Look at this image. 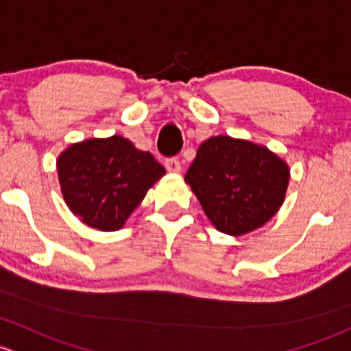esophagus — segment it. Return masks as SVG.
Wrapping results in <instances>:
<instances>
[{"label":"esophagus","instance_id":"34e87169","mask_svg":"<svg viewBox=\"0 0 351 351\" xmlns=\"http://www.w3.org/2000/svg\"><path fill=\"white\" fill-rule=\"evenodd\" d=\"M165 169H167L169 172H172V174H179L180 172V162L177 160V158H167L165 160Z\"/></svg>","mask_w":351,"mask_h":351}]
</instances>
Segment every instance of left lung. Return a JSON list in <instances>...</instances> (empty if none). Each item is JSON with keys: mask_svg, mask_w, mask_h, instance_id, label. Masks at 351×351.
I'll use <instances>...</instances> for the list:
<instances>
[{"mask_svg": "<svg viewBox=\"0 0 351 351\" xmlns=\"http://www.w3.org/2000/svg\"><path fill=\"white\" fill-rule=\"evenodd\" d=\"M184 179L215 228L241 237L279 211L289 167L267 147L218 135L201 143Z\"/></svg>", "mask_w": 351, "mask_h": 351, "instance_id": "1", "label": "left lung"}]
</instances>
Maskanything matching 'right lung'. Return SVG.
<instances>
[{
  "mask_svg": "<svg viewBox=\"0 0 351 351\" xmlns=\"http://www.w3.org/2000/svg\"><path fill=\"white\" fill-rule=\"evenodd\" d=\"M57 172L64 201L82 223L117 231L165 169L150 152L113 135L72 143L57 158Z\"/></svg>",
  "mask_w": 351,
  "mask_h": 351,
  "instance_id": "add662e5",
  "label": "right lung"
}]
</instances>
